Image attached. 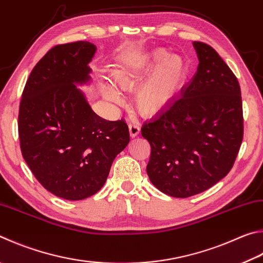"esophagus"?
I'll return each instance as SVG.
<instances>
[{"label":"esophagus","mask_w":263,"mask_h":263,"mask_svg":"<svg viewBox=\"0 0 263 263\" xmlns=\"http://www.w3.org/2000/svg\"><path fill=\"white\" fill-rule=\"evenodd\" d=\"M128 131H130V136L132 138H135V137L139 135L140 127H139V125H138V123L132 122V123L128 124Z\"/></svg>","instance_id":"1"}]
</instances>
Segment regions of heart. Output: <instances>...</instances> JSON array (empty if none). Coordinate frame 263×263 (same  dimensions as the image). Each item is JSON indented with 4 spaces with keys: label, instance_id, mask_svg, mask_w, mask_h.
Listing matches in <instances>:
<instances>
[{
    "label": "heart",
    "instance_id": "b5f03b06",
    "mask_svg": "<svg viewBox=\"0 0 263 263\" xmlns=\"http://www.w3.org/2000/svg\"><path fill=\"white\" fill-rule=\"evenodd\" d=\"M147 77L135 94V106L141 115L154 116L168 106L186 77V63L180 55L155 49L127 57L112 71V79L122 89H131ZM104 98L118 102L116 89L108 83L100 84Z\"/></svg>",
    "mask_w": 263,
    "mask_h": 263
}]
</instances>
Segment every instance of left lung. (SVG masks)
Instances as JSON below:
<instances>
[{
	"mask_svg": "<svg viewBox=\"0 0 263 263\" xmlns=\"http://www.w3.org/2000/svg\"><path fill=\"white\" fill-rule=\"evenodd\" d=\"M199 64L192 79L141 127L151 145L147 175L164 194L187 198L231 170L242 140V104L236 76L216 50L193 42Z\"/></svg>",
	"mask_w": 263,
	"mask_h": 263,
	"instance_id": "1",
	"label": "left lung"
}]
</instances>
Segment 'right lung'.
Returning <instances> with one entry per match:
<instances>
[{
    "mask_svg": "<svg viewBox=\"0 0 263 263\" xmlns=\"http://www.w3.org/2000/svg\"><path fill=\"white\" fill-rule=\"evenodd\" d=\"M95 51L87 41L51 48L32 70L19 107L24 160L47 191L71 201L101 190L130 142L126 123L98 116L77 87L92 80Z\"/></svg>",
    "mask_w": 263,
    "mask_h": 263,
    "instance_id": "obj_1",
    "label": "right lung"
}]
</instances>
